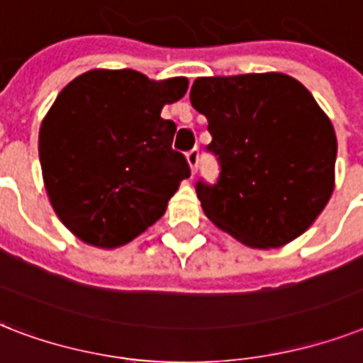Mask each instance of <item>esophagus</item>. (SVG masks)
<instances>
[{
  "label": "esophagus",
  "mask_w": 363,
  "mask_h": 363,
  "mask_svg": "<svg viewBox=\"0 0 363 363\" xmlns=\"http://www.w3.org/2000/svg\"><path fill=\"white\" fill-rule=\"evenodd\" d=\"M187 162H189L191 172L195 174L196 167H199V150H191L189 153H187Z\"/></svg>",
  "instance_id": "obj_1"
}]
</instances>
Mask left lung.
<instances>
[{
    "label": "left lung",
    "instance_id": "8db88e82",
    "mask_svg": "<svg viewBox=\"0 0 363 363\" xmlns=\"http://www.w3.org/2000/svg\"><path fill=\"white\" fill-rule=\"evenodd\" d=\"M220 178L196 182L206 218L250 248H280L307 231L335 185L337 138L313 94L286 74L199 77Z\"/></svg>",
    "mask_w": 363,
    "mask_h": 363
}]
</instances>
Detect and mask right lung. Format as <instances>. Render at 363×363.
Returning a JSON list of instances; mask_svg holds the SVG:
<instances>
[{
  "label": "right lung",
  "mask_w": 363,
  "mask_h": 363,
  "mask_svg": "<svg viewBox=\"0 0 363 363\" xmlns=\"http://www.w3.org/2000/svg\"><path fill=\"white\" fill-rule=\"evenodd\" d=\"M185 92V77L91 69L56 96L39 128V161L56 216L83 242L117 248L167 212L191 170L161 111Z\"/></svg>",
  "instance_id": "right-lung-1"
}]
</instances>
